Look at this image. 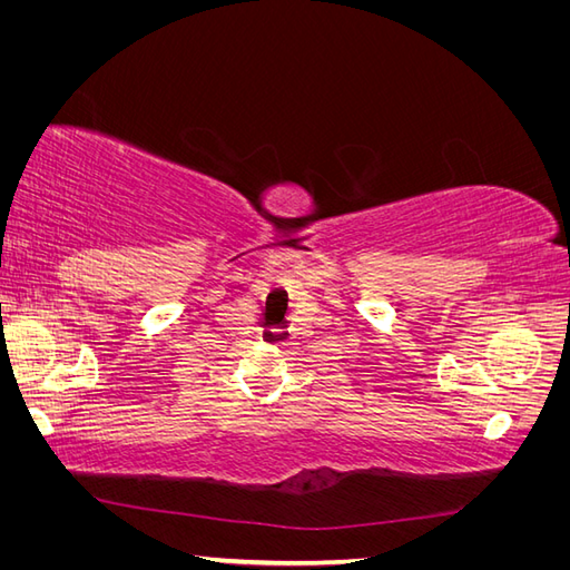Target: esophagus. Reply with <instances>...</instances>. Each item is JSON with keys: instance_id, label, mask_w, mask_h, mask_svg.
<instances>
[{"instance_id": "1", "label": "esophagus", "mask_w": 570, "mask_h": 570, "mask_svg": "<svg viewBox=\"0 0 570 570\" xmlns=\"http://www.w3.org/2000/svg\"><path fill=\"white\" fill-rule=\"evenodd\" d=\"M262 342L271 344V347H278V344L287 342V333L281 331V327H268V331H264L262 335Z\"/></svg>"}]
</instances>
